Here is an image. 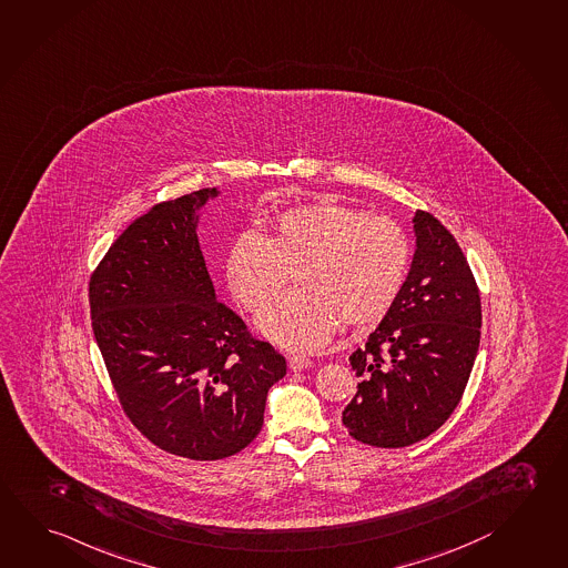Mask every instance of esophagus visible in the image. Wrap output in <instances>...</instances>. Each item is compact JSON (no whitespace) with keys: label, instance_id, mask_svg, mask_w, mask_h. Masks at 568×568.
<instances>
[{"label":"esophagus","instance_id":"34e87169","mask_svg":"<svg viewBox=\"0 0 568 568\" xmlns=\"http://www.w3.org/2000/svg\"><path fill=\"white\" fill-rule=\"evenodd\" d=\"M310 362L308 356H304V354H290L288 356V368L292 372H302L306 371V368H310Z\"/></svg>","mask_w":568,"mask_h":568}]
</instances>
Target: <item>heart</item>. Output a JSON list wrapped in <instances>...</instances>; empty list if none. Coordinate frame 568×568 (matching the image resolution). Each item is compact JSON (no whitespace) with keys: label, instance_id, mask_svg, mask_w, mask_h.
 Returning a JSON list of instances; mask_svg holds the SVG:
<instances>
[{"label":"heart","instance_id":"heart-1","mask_svg":"<svg viewBox=\"0 0 568 568\" xmlns=\"http://www.w3.org/2000/svg\"><path fill=\"white\" fill-rule=\"evenodd\" d=\"M410 246L390 217L336 202L294 207L268 236L247 230L226 254V282L244 308H268L298 270L302 290L280 300L258 331L282 346L316 351L348 326L381 321L408 274Z\"/></svg>","mask_w":568,"mask_h":568}]
</instances>
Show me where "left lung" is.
<instances>
[{"label": "left lung", "mask_w": 568, "mask_h": 568, "mask_svg": "<svg viewBox=\"0 0 568 568\" xmlns=\"http://www.w3.org/2000/svg\"><path fill=\"white\" fill-rule=\"evenodd\" d=\"M413 230L403 290L351 356L361 382L342 424L378 448L418 443L448 420L480 344V296L458 242L423 210L414 212Z\"/></svg>", "instance_id": "left-lung-1"}]
</instances>
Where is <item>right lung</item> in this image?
<instances>
[{
    "mask_svg": "<svg viewBox=\"0 0 568 568\" xmlns=\"http://www.w3.org/2000/svg\"><path fill=\"white\" fill-rule=\"evenodd\" d=\"M220 187L152 207L90 280L93 336L128 418L165 453L220 460L252 443L284 356L216 296L197 224Z\"/></svg>",
    "mask_w": 568,
    "mask_h": 568,
    "instance_id": "add662e5",
    "label": "right lung"
}]
</instances>
